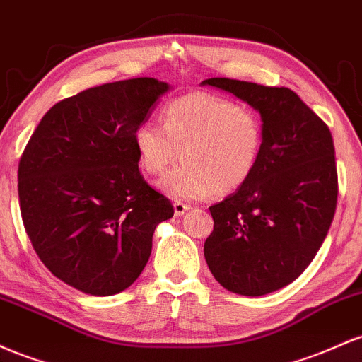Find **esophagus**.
Masks as SVG:
<instances>
[{
	"mask_svg": "<svg viewBox=\"0 0 362 362\" xmlns=\"http://www.w3.org/2000/svg\"><path fill=\"white\" fill-rule=\"evenodd\" d=\"M192 209V205H188V203H182V202H174V214L177 215V217H181V215H185L188 210Z\"/></svg>",
	"mask_w": 362,
	"mask_h": 362,
	"instance_id": "obj_1",
	"label": "esophagus"
}]
</instances>
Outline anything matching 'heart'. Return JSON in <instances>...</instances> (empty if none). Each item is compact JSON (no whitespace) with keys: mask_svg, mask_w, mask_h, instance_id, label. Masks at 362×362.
<instances>
[{"mask_svg":"<svg viewBox=\"0 0 362 362\" xmlns=\"http://www.w3.org/2000/svg\"><path fill=\"white\" fill-rule=\"evenodd\" d=\"M265 144V128L257 111L233 99L193 92L170 99L162 107V124L144 121L133 132L138 162L145 173L164 176L165 193L200 200L241 189L257 170Z\"/></svg>","mask_w":362,"mask_h":362,"instance_id":"b5f03b06","label":"heart"}]
</instances>
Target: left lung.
I'll list each match as a JSON object with an SVG mask.
<instances>
[{
	"mask_svg": "<svg viewBox=\"0 0 362 362\" xmlns=\"http://www.w3.org/2000/svg\"><path fill=\"white\" fill-rule=\"evenodd\" d=\"M259 112L262 159L251 180L210 206V272L227 291L263 296L294 282L318 253L335 215L339 181L330 129L286 87L209 78Z\"/></svg>",
	"mask_w": 362,
	"mask_h": 362,
	"instance_id": "obj_1",
	"label": "left lung"
}]
</instances>
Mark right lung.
<instances>
[{"mask_svg": "<svg viewBox=\"0 0 362 362\" xmlns=\"http://www.w3.org/2000/svg\"><path fill=\"white\" fill-rule=\"evenodd\" d=\"M169 85L156 78L104 83L54 104L18 164L23 227L54 277L92 296L132 286L147 265L168 197L138 169L133 132Z\"/></svg>", "mask_w": 362, "mask_h": 362, "instance_id": "1", "label": "right lung"}]
</instances>
